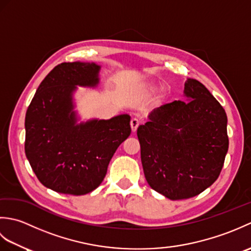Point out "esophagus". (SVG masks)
<instances>
[{
    "instance_id": "esophagus-1",
    "label": "esophagus",
    "mask_w": 251,
    "mask_h": 251,
    "mask_svg": "<svg viewBox=\"0 0 251 251\" xmlns=\"http://www.w3.org/2000/svg\"><path fill=\"white\" fill-rule=\"evenodd\" d=\"M139 125H140V122H139V120H138V119H132L130 121V127H131L132 132H136L138 126H139Z\"/></svg>"
}]
</instances>
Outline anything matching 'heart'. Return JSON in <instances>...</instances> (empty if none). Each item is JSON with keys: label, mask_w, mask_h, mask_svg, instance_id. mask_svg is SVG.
I'll return each mask as SVG.
<instances>
[{"label": "heart", "mask_w": 251, "mask_h": 251, "mask_svg": "<svg viewBox=\"0 0 251 251\" xmlns=\"http://www.w3.org/2000/svg\"><path fill=\"white\" fill-rule=\"evenodd\" d=\"M156 89H157V86L154 83H147L145 85V92L147 94H151L153 92H155Z\"/></svg>", "instance_id": "1"}]
</instances>
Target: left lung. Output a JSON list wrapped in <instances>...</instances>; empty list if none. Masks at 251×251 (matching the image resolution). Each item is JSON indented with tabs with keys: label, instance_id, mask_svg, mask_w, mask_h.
<instances>
[{
	"label": "left lung",
	"instance_id": "obj_1",
	"mask_svg": "<svg viewBox=\"0 0 251 251\" xmlns=\"http://www.w3.org/2000/svg\"><path fill=\"white\" fill-rule=\"evenodd\" d=\"M185 101L154 109L137 129L141 163L151 188L169 200L190 199L219 177L228 149L225 109L194 78Z\"/></svg>",
	"mask_w": 251,
	"mask_h": 251
}]
</instances>
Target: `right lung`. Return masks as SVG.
<instances>
[{"mask_svg": "<svg viewBox=\"0 0 251 251\" xmlns=\"http://www.w3.org/2000/svg\"><path fill=\"white\" fill-rule=\"evenodd\" d=\"M100 66L62 62L42 81L25 113V156L40 182L58 193L84 195L102 182L116 149L129 137L130 116L77 124L72 95L95 87Z\"/></svg>", "mask_w": 251, "mask_h": 251, "instance_id": "right-lung-1", "label": "right lung"}]
</instances>
